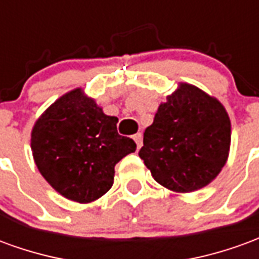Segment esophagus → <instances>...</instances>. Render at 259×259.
Instances as JSON below:
<instances>
[{
    "label": "esophagus",
    "instance_id": "34e87169",
    "mask_svg": "<svg viewBox=\"0 0 259 259\" xmlns=\"http://www.w3.org/2000/svg\"><path fill=\"white\" fill-rule=\"evenodd\" d=\"M133 140L136 141L137 148H140V147L143 146V135H141V133H136V135L133 136Z\"/></svg>",
    "mask_w": 259,
    "mask_h": 259
}]
</instances>
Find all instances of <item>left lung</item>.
I'll use <instances>...</instances> for the list:
<instances>
[{"instance_id": "8db88e82", "label": "left lung", "mask_w": 259, "mask_h": 259, "mask_svg": "<svg viewBox=\"0 0 259 259\" xmlns=\"http://www.w3.org/2000/svg\"><path fill=\"white\" fill-rule=\"evenodd\" d=\"M230 119L221 102L180 83L158 107L139 155L169 190L190 193L209 185L228 161Z\"/></svg>"}]
</instances>
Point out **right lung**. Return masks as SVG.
I'll use <instances>...</instances> for the list:
<instances>
[{
  "instance_id": "1",
  "label": "right lung",
  "mask_w": 259,
  "mask_h": 259,
  "mask_svg": "<svg viewBox=\"0 0 259 259\" xmlns=\"http://www.w3.org/2000/svg\"><path fill=\"white\" fill-rule=\"evenodd\" d=\"M118 118L108 116L81 89L58 98L31 130V151L42 178L59 194L91 202L113 185L115 165L136 143L118 133Z\"/></svg>"
}]
</instances>
